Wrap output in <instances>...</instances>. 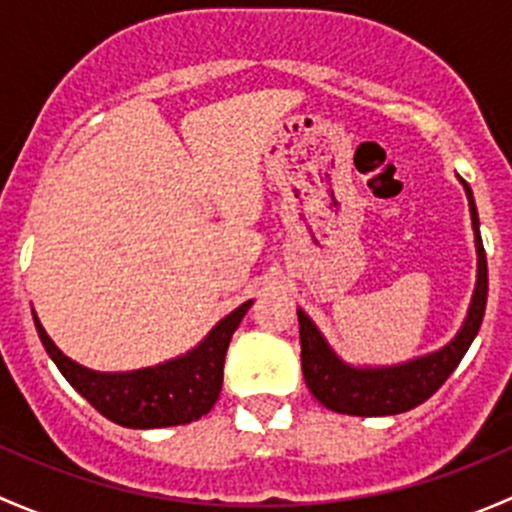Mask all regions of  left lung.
I'll return each mask as SVG.
<instances>
[{
  "mask_svg": "<svg viewBox=\"0 0 512 512\" xmlns=\"http://www.w3.org/2000/svg\"><path fill=\"white\" fill-rule=\"evenodd\" d=\"M461 183L468 195L478 252V280L461 332L438 352L418 356V359L404 361V364L352 366L334 354V349L322 337L317 324L302 309H297L302 374L309 391L322 406L347 416L404 414V411L416 409L418 404L431 399L441 389L443 381L453 374V369L461 364L463 354L468 352L471 342L476 339L485 314V299H488V262H485L483 240H480L476 200H473L466 180L461 178Z\"/></svg>",
  "mask_w": 512,
  "mask_h": 512,
  "instance_id": "obj_1",
  "label": "left lung"
}]
</instances>
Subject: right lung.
Returning <instances> with one entry per match:
<instances>
[{
	"instance_id": "obj_1",
	"label": "right lung",
	"mask_w": 512,
	"mask_h": 512,
	"mask_svg": "<svg viewBox=\"0 0 512 512\" xmlns=\"http://www.w3.org/2000/svg\"><path fill=\"white\" fill-rule=\"evenodd\" d=\"M250 307L252 299H247L220 319L193 352L148 369L118 374H103L76 364L51 342L36 314L34 324L46 354L98 414L126 428H163L198 421L213 409L223 389L227 347Z\"/></svg>"
}]
</instances>
